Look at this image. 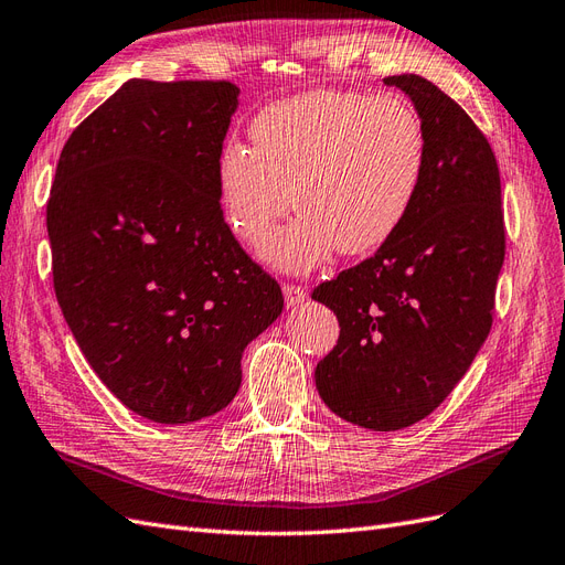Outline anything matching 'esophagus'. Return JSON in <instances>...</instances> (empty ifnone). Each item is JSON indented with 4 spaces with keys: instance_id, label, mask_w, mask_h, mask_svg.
<instances>
[{
    "instance_id": "obj_1",
    "label": "esophagus",
    "mask_w": 565,
    "mask_h": 565,
    "mask_svg": "<svg viewBox=\"0 0 565 565\" xmlns=\"http://www.w3.org/2000/svg\"><path fill=\"white\" fill-rule=\"evenodd\" d=\"M282 292H285L287 307H299V303L309 297V289L303 285H295V282H287L282 287Z\"/></svg>"
}]
</instances>
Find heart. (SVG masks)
<instances>
[{
  "instance_id": "obj_1",
  "label": "heart",
  "mask_w": 565,
  "mask_h": 565,
  "mask_svg": "<svg viewBox=\"0 0 565 565\" xmlns=\"http://www.w3.org/2000/svg\"><path fill=\"white\" fill-rule=\"evenodd\" d=\"M254 147L225 142L218 196L231 231L262 242L289 209L262 256L289 273L311 270L334 249L365 254L399 231L428 169V132L399 95L313 89L258 111Z\"/></svg>"
}]
</instances>
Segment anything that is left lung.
I'll return each mask as SVG.
<instances>
[{
	"mask_svg": "<svg viewBox=\"0 0 565 565\" xmlns=\"http://www.w3.org/2000/svg\"><path fill=\"white\" fill-rule=\"evenodd\" d=\"M428 132V169L408 218L385 245L313 299L340 320L316 365L332 414L392 433L430 416L466 375L492 328L507 252L494 151L472 118L414 73L390 75Z\"/></svg>",
	"mask_w": 565,
	"mask_h": 565,
	"instance_id": "8db88e82",
	"label": "left lung"
}]
</instances>
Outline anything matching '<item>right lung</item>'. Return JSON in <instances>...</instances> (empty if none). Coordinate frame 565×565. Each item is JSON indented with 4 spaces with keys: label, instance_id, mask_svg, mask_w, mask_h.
Masks as SVG:
<instances>
[{
    "label": "right lung",
    "instance_id": "obj_1",
    "mask_svg": "<svg viewBox=\"0 0 565 565\" xmlns=\"http://www.w3.org/2000/svg\"><path fill=\"white\" fill-rule=\"evenodd\" d=\"M239 87L132 78L75 128L47 202L58 307L87 363L137 416L192 423L242 383L282 311L227 227L218 159Z\"/></svg>",
    "mask_w": 565,
    "mask_h": 565
}]
</instances>
